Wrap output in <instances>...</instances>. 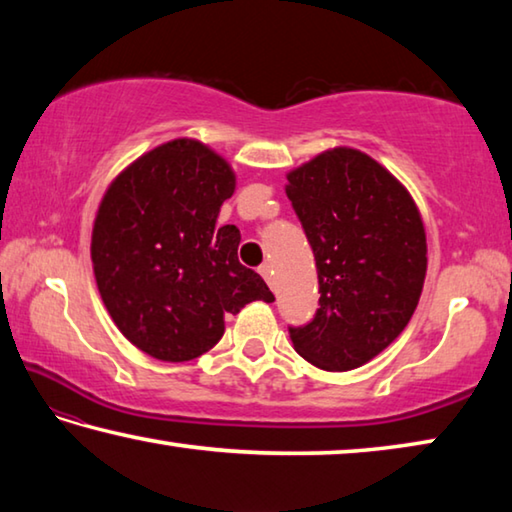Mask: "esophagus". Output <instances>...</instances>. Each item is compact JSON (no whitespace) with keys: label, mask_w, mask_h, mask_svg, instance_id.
<instances>
[{"label":"esophagus","mask_w":512,"mask_h":512,"mask_svg":"<svg viewBox=\"0 0 512 512\" xmlns=\"http://www.w3.org/2000/svg\"><path fill=\"white\" fill-rule=\"evenodd\" d=\"M259 275H262L264 280L271 284L273 282V266L271 264H262V266H259Z\"/></svg>","instance_id":"obj_1"}]
</instances>
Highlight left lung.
Returning a JSON list of instances; mask_svg holds the SVG:
<instances>
[{"mask_svg": "<svg viewBox=\"0 0 512 512\" xmlns=\"http://www.w3.org/2000/svg\"><path fill=\"white\" fill-rule=\"evenodd\" d=\"M289 201L316 257L320 307L291 327L302 359L320 370H354L409 325L427 275L418 205L368 153L334 146L287 173Z\"/></svg>", "mask_w": 512, "mask_h": 512, "instance_id": "8db88e82", "label": "left lung"}]
</instances>
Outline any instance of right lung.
Instances as JSON below:
<instances>
[{"label": "right lung", "instance_id": "right-lung-1", "mask_svg": "<svg viewBox=\"0 0 512 512\" xmlns=\"http://www.w3.org/2000/svg\"><path fill=\"white\" fill-rule=\"evenodd\" d=\"M237 176L210 146L178 137L117 173L92 225V268L110 318L158 361L201 357L225 314L275 296L239 264L237 225H216Z\"/></svg>", "mask_w": 512, "mask_h": 512}]
</instances>
